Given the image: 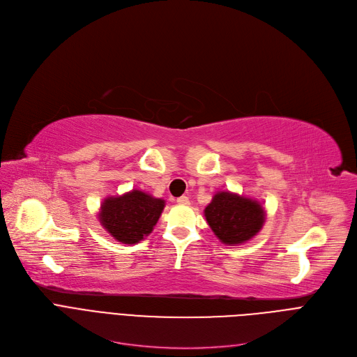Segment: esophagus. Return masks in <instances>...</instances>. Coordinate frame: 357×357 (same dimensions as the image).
I'll use <instances>...</instances> for the list:
<instances>
[{
  "mask_svg": "<svg viewBox=\"0 0 357 357\" xmlns=\"http://www.w3.org/2000/svg\"><path fill=\"white\" fill-rule=\"evenodd\" d=\"M177 203H178V204H183V206H187V204H190V200H188L187 196H181V197L177 199Z\"/></svg>",
  "mask_w": 357,
  "mask_h": 357,
  "instance_id": "34e87169",
  "label": "esophagus"
}]
</instances>
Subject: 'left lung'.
Instances as JSON below:
<instances>
[{
  "mask_svg": "<svg viewBox=\"0 0 357 357\" xmlns=\"http://www.w3.org/2000/svg\"><path fill=\"white\" fill-rule=\"evenodd\" d=\"M204 218L222 243L236 246L261 232L266 211L257 199L223 190L215 193L212 202L204 207Z\"/></svg>",
  "mask_w": 357,
  "mask_h": 357,
  "instance_id": "obj_1",
  "label": "left lung"
}]
</instances>
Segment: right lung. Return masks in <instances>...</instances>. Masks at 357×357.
Returning <instances> with one entry per match:
<instances>
[{
  "label": "right lung",
  "mask_w": 357,
  "mask_h": 357,
  "mask_svg": "<svg viewBox=\"0 0 357 357\" xmlns=\"http://www.w3.org/2000/svg\"><path fill=\"white\" fill-rule=\"evenodd\" d=\"M164 206V199L132 188L119 196L105 197L99 207L98 219L115 241L135 245L153 232Z\"/></svg>",
  "instance_id": "obj_1"
}]
</instances>
